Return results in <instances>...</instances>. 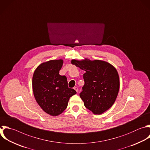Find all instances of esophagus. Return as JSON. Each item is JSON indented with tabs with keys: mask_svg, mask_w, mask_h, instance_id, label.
<instances>
[{
	"mask_svg": "<svg viewBox=\"0 0 150 150\" xmlns=\"http://www.w3.org/2000/svg\"><path fill=\"white\" fill-rule=\"evenodd\" d=\"M74 89L77 91V93H78V91H79V89H78V88L77 87H74Z\"/></svg>",
	"mask_w": 150,
	"mask_h": 150,
	"instance_id": "obj_1",
	"label": "esophagus"
}]
</instances>
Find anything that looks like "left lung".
Segmentation results:
<instances>
[{
  "mask_svg": "<svg viewBox=\"0 0 150 150\" xmlns=\"http://www.w3.org/2000/svg\"><path fill=\"white\" fill-rule=\"evenodd\" d=\"M72 64L85 71L84 85L80 97L84 106L94 114H101L114 103L120 88V78L116 69L100 60L73 59Z\"/></svg>",
  "mask_w": 150,
  "mask_h": 150,
  "instance_id": "1",
  "label": "left lung"
}]
</instances>
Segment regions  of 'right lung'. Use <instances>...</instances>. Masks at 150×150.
I'll return each instance as SVG.
<instances>
[{
  "instance_id": "obj_1",
  "label": "right lung",
  "mask_w": 150,
  "mask_h": 150,
  "mask_svg": "<svg viewBox=\"0 0 150 150\" xmlns=\"http://www.w3.org/2000/svg\"><path fill=\"white\" fill-rule=\"evenodd\" d=\"M62 59L41 63L34 71L32 88L36 101L41 108L51 116L62 114L69 100L76 91L68 87L67 77L59 74Z\"/></svg>"
}]
</instances>
